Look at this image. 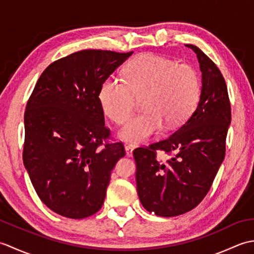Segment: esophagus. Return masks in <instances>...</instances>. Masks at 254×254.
Returning <instances> with one entry per match:
<instances>
[{"label":"esophagus","instance_id":"1","mask_svg":"<svg viewBox=\"0 0 254 254\" xmlns=\"http://www.w3.org/2000/svg\"><path fill=\"white\" fill-rule=\"evenodd\" d=\"M126 153H127V157H132L133 155V150H134V147L132 146V145H126Z\"/></svg>","mask_w":254,"mask_h":254}]
</instances>
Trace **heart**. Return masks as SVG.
Returning <instances> with one entry per match:
<instances>
[{
	"mask_svg": "<svg viewBox=\"0 0 254 254\" xmlns=\"http://www.w3.org/2000/svg\"><path fill=\"white\" fill-rule=\"evenodd\" d=\"M124 76L126 80L108 77L98 100L108 118L124 124L132 117L136 99L143 98L144 112L119 132L121 139L132 144L148 141L165 124L169 128L181 126L195 110L201 95L198 74L191 65L152 53L134 58Z\"/></svg>",
	"mask_w": 254,
	"mask_h": 254,
	"instance_id": "b5f03b06",
	"label": "heart"
}]
</instances>
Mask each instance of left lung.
I'll return each instance as SVG.
<instances>
[{
	"mask_svg": "<svg viewBox=\"0 0 254 254\" xmlns=\"http://www.w3.org/2000/svg\"><path fill=\"white\" fill-rule=\"evenodd\" d=\"M202 88L195 111L168 138L134 149L137 194L144 208L157 216L172 217L196 207L209 191L225 158L226 136L231 121L225 79L210 59L196 46ZM172 153L163 163L155 152Z\"/></svg>",
	"mask_w": 254,
	"mask_h": 254,
	"instance_id": "left-lung-1",
	"label": "left lung"
}]
</instances>
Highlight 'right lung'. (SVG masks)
Listing matches in <instances>:
<instances>
[{"instance_id":"right-lung-1","label":"right lung","mask_w":254,"mask_h":254,"mask_svg":"<svg viewBox=\"0 0 254 254\" xmlns=\"http://www.w3.org/2000/svg\"><path fill=\"white\" fill-rule=\"evenodd\" d=\"M133 52L83 50L51 63L27 102L24 166L38 196L61 216L80 219L104 204L123 144L110 130L98 94Z\"/></svg>"}]
</instances>
